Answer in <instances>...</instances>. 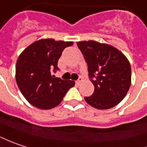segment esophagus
I'll return each mask as SVG.
<instances>
[{
	"instance_id": "obj_1",
	"label": "esophagus",
	"mask_w": 147,
	"mask_h": 147,
	"mask_svg": "<svg viewBox=\"0 0 147 147\" xmlns=\"http://www.w3.org/2000/svg\"><path fill=\"white\" fill-rule=\"evenodd\" d=\"M82 81H83V78H79L77 81H76V84H80L82 83Z\"/></svg>"
}]
</instances>
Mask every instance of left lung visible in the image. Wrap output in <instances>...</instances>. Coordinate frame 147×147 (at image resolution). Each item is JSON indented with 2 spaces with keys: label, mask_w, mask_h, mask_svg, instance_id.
Wrapping results in <instances>:
<instances>
[{
  "label": "left lung",
  "mask_w": 147,
  "mask_h": 147,
  "mask_svg": "<svg viewBox=\"0 0 147 147\" xmlns=\"http://www.w3.org/2000/svg\"><path fill=\"white\" fill-rule=\"evenodd\" d=\"M77 45L84 56L94 85L92 95L85 97V101L101 110L117 105L127 95L131 82L127 58L117 48L98 41H79Z\"/></svg>",
  "instance_id": "obj_1"
}]
</instances>
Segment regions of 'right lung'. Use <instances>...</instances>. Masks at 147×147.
Masks as SVG:
<instances>
[{"label": "right lung", "mask_w": 147, "mask_h": 147, "mask_svg": "<svg viewBox=\"0 0 147 147\" xmlns=\"http://www.w3.org/2000/svg\"><path fill=\"white\" fill-rule=\"evenodd\" d=\"M72 41L41 39L34 41L20 55L16 66V79L25 98L33 106L48 110L58 106L75 83L52 75L59 69L58 60Z\"/></svg>", "instance_id": "1"}]
</instances>
